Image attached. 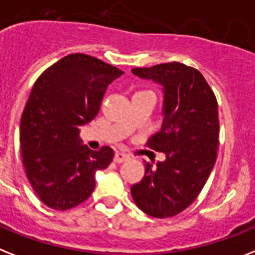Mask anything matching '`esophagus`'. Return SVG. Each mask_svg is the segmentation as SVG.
<instances>
[{
  "mask_svg": "<svg viewBox=\"0 0 255 255\" xmlns=\"http://www.w3.org/2000/svg\"><path fill=\"white\" fill-rule=\"evenodd\" d=\"M129 160V156L126 154V153H122V152H117L115 153V156H114V161L118 163L124 162V161H128Z\"/></svg>",
  "mask_w": 255,
  "mask_h": 255,
  "instance_id": "esophagus-1",
  "label": "esophagus"
}]
</instances>
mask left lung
Returning a JSON list of instances; mask_svg holds the SVG:
<instances>
[{"mask_svg":"<svg viewBox=\"0 0 255 255\" xmlns=\"http://www.w3.org/2000/svg\"><path fill=\"white\" fill-rule=\"evenodd\" d=\"M132 73L162 86V127L148 145L166 156L156 166L145 163L132 198L149 216H175L196 199L214 169L220 128L216 97L199 70L185 64L133 68Z\"/></svg>","mask_w":255,"mask_h":255,"instance_id":"8db88e82","label":"left lung"}]
</instances>
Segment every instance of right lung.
I'll list each match as a JSON object with an SVG mask.
<instances>
[{
    "instance_id": "1",
    "label": "right lung",
    "mask_w": 255,
    "mask_h": 255,
    "mask_svg": "<svg viewBox=\"0 0 255 255\" xmlns=\"http://www.w3.org/2000/svg\"><path fill=\"white\" fill-rule=\"evenodd\" d=\"M124 72L84 53L68 55L36 80L20 118V153L26 175L45 206L70 210L92 195L95 171L114 150H92L80 128L97 117L106 89Z\"/></svg>"
}]
</instances>
